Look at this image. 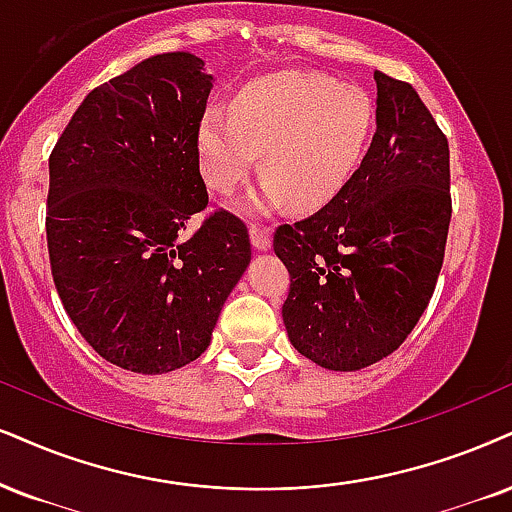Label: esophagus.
Masks as SVG:
<instances>
[{
    "label": "esophagus",
    "instance_id": "esophagus-1",
    "mask_svg": "<svg viewBox=\"0 0 512 512\" xmlns=\"http://www.w3.org/2000/svg\"><path fill=\"white\" fill-rule=\"evenodd\" d=\"M270 242H273V230H270V227H263L258 223L251 225V244H254L258 251H266Z\"/></svg>",
    "mask_w": 512,
    "mask_h": 512
}]
</instances>
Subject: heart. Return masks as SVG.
<instances>
[{
	"mask_svg": "<svg viewBox=\"0 0 512 512\" xmlns=\"http://www.w3.org/2000/svg\"><path fill=\"white\" fill-rule=\"evenodd\" d=\"M375 130V106L361 87L311 73H275L249 82L232 109L211 106L199 123L204 180L230 194L254 173V208L294 201L301 211L330 204L353 178Z\"/></svg>",
	"mask_w": 512,
	"mask_h": 512,
	"instance_id": "obj_1",
	"label": "heart"
}]
</instances>
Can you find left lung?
I'll use <instances>...</instances> for the list:
<instances>
[{"instance_id": "obj_1", "label": "left lung", "mask_w": 512, "mask_h": 512, "mask_svg": "<svg viewBox=\"0 0 512 512\" xmlns=\"http://www.w3.org/2000/svg\"><path fill=\"white\" fill-rule=\"evenodd\" d=\"M377 130L318 213L275 230L289 342L327 370L394 353L430 304L451 223L449 142L408 82L375 71Z\"/></svg>"}]
</instances>
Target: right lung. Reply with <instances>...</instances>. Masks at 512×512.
Returning <instances> with one entry per match:
<instances>
[{
	"instance_id": "obj_1",
	"label": "right lung",
	"mask_w": 512,
	"mask_h": 512,
	"mask_svg": "<svg viewBox=\"0 0 512 512\" xmlns=\"http://www.w3.org/2000/svg\"><path fill=\"white\" fill-rule=\"evenodd\" d=\"M213 75L156 54L82 99L49 156L47 246L68 318L99 356L161 375L197 361L251 261L249 230L213 211L199 123Z\"/></svg>"
}]
</instances>
